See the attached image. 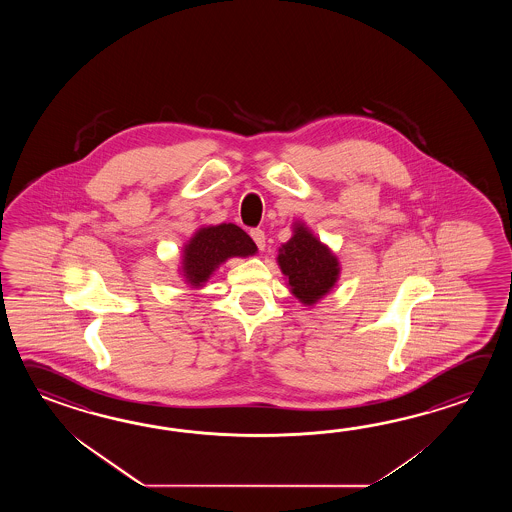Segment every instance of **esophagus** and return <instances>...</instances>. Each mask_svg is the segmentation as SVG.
Instances as JSON below:
<instances>
[{"mask_svg": "<svg viewBox=\"0 0 512 512\" xmlns=\"http://www.w3.org/2000/svg\"><path fill=\"white\" fill-rule=\"evenodd\" d=\"M251 238L256 243V247L263 251L265 249V232L261 229H252L251 230Z\"/></svg>", "mask_w": 512, "mask_h": 512, "instance_id": "34e87169", "label": "esophagus"}]
</instances>
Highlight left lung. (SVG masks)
<instances>
[{
    "label": "left lung",
    "instance_id": "8db88e82",
    "mask_svg": "<svg viewBox=\"0 0 512 512\" xmlns=\"http://www.w3.org/2000/svg\"><path fill=\"white\" fill-rule=\"evenodd\" d=\"M293 238L278 251V265L289 280L291 293L305 305L324 298L338 280L340 265L331 249L304 223H294Z\"/></svg>",
    "mask_w": 512,
    "mask_h": 512
}]
</instances>
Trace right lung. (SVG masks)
<instances>
[{"mask_svg": "<svg viewBox=\"0 0 512 512\" xmlns=\"http://www.w3.org/2000/svg\"><path fill=\"white\" fill-rule=\"evenodd\" d=\"M258 247L251 236L234 223L201 227L183 247L181 274L192 287L203 283L214 274L219 265L229 258H247L256 254Z\"/></svg>", "mask_w": 512, "mask_h": 512, "instance_id": "obj_1", "label": "right lung"}]
</instances>
